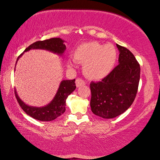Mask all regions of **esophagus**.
I'll return each instance as SVG.
<instances>
[{"label":"esophagus","mask_w":160,"mask_h":160,"mask_svg":"<svg viewBox=\"0 0 160 160\" xmlns=\"http://www.w3.org/2000/svg\"><path fill=\"white\" fill-rule=\"evenodd\" d=\"M84 84H86V82L82 79V78H77L76 79V87H80V86L84 85Z\"/></svg>","instance_id":"obj_1"}]
</instances>
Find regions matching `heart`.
<instances>
[{
    "mask_svg": "<svg viewBox=\"0 0 160 160\" xmlns=\"http://www.w3.org/2000/svg\"><path fill=\"white\" fill-rule=\"evenodd\" d=\"M74 61L84 63V74L91 79L99 80L108 76L114 68L118 58V52L112 44H102L97 42L82 43L73 51ZM69 66H72L68 62Z\"/></svg>",
    "mask_w": 160,
    "mask_h": 160,
    "instance_id": "heart-1",
    "label": "heart"
}]
</instances>
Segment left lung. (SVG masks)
I'll list each match as a JSON object with an SVG mask.
<instances>
[{"instance_id":"1","label":"left lung","mask_w":160,"mask_h":160,"mask_svg":"<svg viewBox=\"0 0 160 160\" xmlns=\"http://www.w3.org/2000/svg\"><path fill=\"white\" fill-rule=\"evenodd\" d=\"M119 64L98 82L90 84L92 112L103 118H113L128 110L136 96L140 65L130 50L117 44Z\"/></svg>"}]
</instances>
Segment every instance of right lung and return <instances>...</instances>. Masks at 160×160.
<instances>
[{"instance_id":"obj_1","label":"right lung","mask_w":160,"mask_h":160,"mask_svg":"<svg viewBox=\"0 0 160 160\" xmlns=\"http://www.w3.org/2000/svg\"><path fill=\"white\" fill-rule=\"evenodd\" d=\"M63 42L64 41L61 38H51L42 41H37L27 48L24 52H27L31 49H44L61 55L66 48ZM23 53L18 57L17 61ZM75 89V79L62 81L52 101L42 108L31 107L24 104L18 97L16 91L15 95L20 107L27 115L41 121H51L65 112L67 97L74 91Z\"/></svg>"}]
</instances>
